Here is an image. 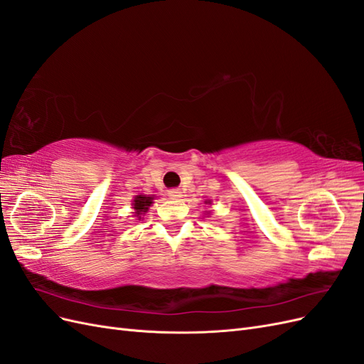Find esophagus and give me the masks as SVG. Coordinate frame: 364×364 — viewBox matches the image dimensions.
<instances>
[{
  "label": "esophagus",
  "instance_id": "obj_1",
  "mask_svg": "<svg viewBox=\"0 0 364 364\" xmlns=\"http://www.w3.org/2000/svg\"><path fill=\"white\" fill-rule=\"evenodd\" d=\"M167 194H168L170 199H179V197L182 196V193H181L178 188H171V190H168V191H167Z\"/></svg>",
  "mask_w": 364,
  "mask_h": 364
}]
</instances>
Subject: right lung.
Here are the masks:
<instances>
[{"label": "right lung", "instance_id": "right-lung-1", "mask_svg": "<svg viewBox=\"0 0 364 364\" xmlns=\"http://www.w3.org/2000/svg\"><path fill=\"white\" fill-rule=\"evenodd\" d=\"M153 197H147V196H136L135 200H134V208L136 209V214H142L146 213L149 206L153 203Z\"/></svg>", "mask_w": 364, "mask_h": 364}]
</instances>
